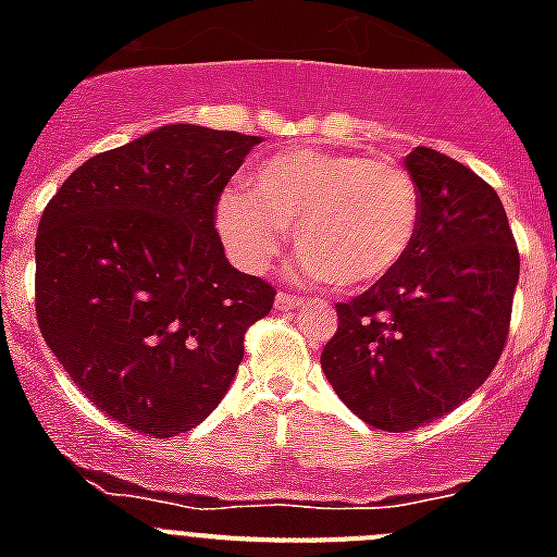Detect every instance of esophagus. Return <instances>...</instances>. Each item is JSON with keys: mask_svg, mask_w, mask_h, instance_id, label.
I'll return each mask as SVG.
<instances>
[{"mask_svg": "<svg viewBox=\"0 0 557 557\" xmlns=\"http://www.w3.org/2000/svg\"><path fill=\"white\" fill-rule=\"evenodd\" d=\"M295 307H304V298H295V295L289 293L275 295V309H295Z\"/></svg>", "mask_w": 557, "mask_h": 557, "instance_id": "1", "label": "esophagus"}]
</instances>
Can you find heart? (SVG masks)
Instances as JSON below:
<instances>
[{
  "mask_svg": "<svg viewBox=\"0 0 557 557\" xmlns=\"http://www.w3.org/2000/svg\"><path fill=\"white\" fill-rule=\"evenodd\" d=\"M214 223L231 259L248 273L268 270L293 228L301 268L357 293L391 275L412 248L421 195L393 159L295 147L256 166L250 191H223Z\"/></svg>",
  "mask_w": 557,
  "mask_h": 557,
  "instance_id": "obj_1",
  "label": "heart"
}]
</instances>
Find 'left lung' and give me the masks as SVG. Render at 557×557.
Masks as SVG:
<instances>
[{
  "label": "left lung",
  "mask_w": 557,
  "mask_h": 557,
  "mask_svg": "<svg viewBox=\"0 0 557 557\" xmlns=\"http://www.w3.org/2000/svg\"><path fill=\"white\" fill-rule=\"evenodd\" d=\"M421 225L391 275L337 304L321 354L334 393L366 424L410 432L455 410L508 343L519 248L494 186L432 147L405 159Z\"/></svg>",
  "instance_id": "obj_1"
}]
</instances>
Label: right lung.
I'll use <instances>...</instances> for the list:
<instances>
[{
	"mask_svg": "<svg viewBox=\"0 0 557 557\" xmlns=\"http://www.w3.org/2000/svg\"><path fill=\"white\" fill-rule=\"evenodd\" d=\"M259 136L164 125L77 166L41 214L36 314L97 410L150 437L206 421L275 289L225 259L218 200Z\"/></svg>",
	"mask_w": 557,
	"mask_h": 557,
	"instance_id": "right-lung-1",
	"label": "right lung"
}]
</instances>
